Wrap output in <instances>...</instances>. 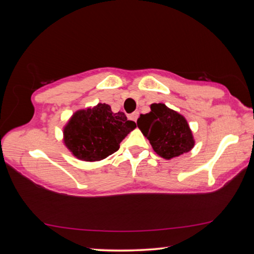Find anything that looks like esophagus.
<instances>
[{"mask_svg":"<svg viewBox=\"0 0 254 254\" xmlns=\"http://www.w3.org/2000/svg\"><path fill=\"white\" fill-rule=\"evenodd\" d=\"M128 118H130L132 121H134V122H136V120H137V118H139V112H133L132 114H130L128 115Z\"/></svg>","mask_w":254,"mask_h":254,"instance_id":"1","label":"esophagus"}]
</instances>
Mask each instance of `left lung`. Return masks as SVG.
<instances>
[{"instance_id": "left-lung-1", "label": "left lung", "mask_w": 254, "mask_h": 254, "mask_svg": "<svg viewBox=\"0 0 254 254\" xmlns=\"http://www.w3.org/2000/svg\"><path fill=\"white\" fill-rule=\"evenodd\" d=\"M150 107L151 112L141 114L136 124L154 151L165 159L190 151L195 141L186 119L162 103H154Z\"/></svg>"}]
</instances>
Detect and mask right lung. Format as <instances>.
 I'll use <instances>...</instances> for the list:
<instances>
[{"label":"right lung","instance_id":"right-lung-1","mask_svg":"<svg viewBox=\"0 0 254 254\" xmlns=\"http://www.w3.org/2000/svg\"><path fill=\"white\" fill-rule=\"evenodd\" d=\"M135 127L123 112L113 113L110 105L100 103L72 115L64 128V141L76 158L98 161L117 152Z\"/></svg>","mask_w":254,"mask_h":254}]
</instances>
